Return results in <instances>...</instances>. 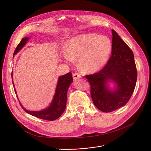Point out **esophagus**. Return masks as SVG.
Returning a JSON list of instances; mask_svg holds the SVG:
<instances>
[{
    "instance_id": "obj_1",
    "label": "esophagus",
    "mask_w": 151,
    "mask_h": 151,
    "mask_svg": "<svg viewBox=\"0 0 151 151\" xmlns=\"http://www.w3.org/2000/svg\"><path fill=\"white\" fill-rule=\"evenodd\" d=\"M73 80H78V79H80L81 78V76L80 74L79 73H75L73 75Z\"/></svg>"
}]
</instances>
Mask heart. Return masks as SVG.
Segmentation results:
<instances>
[{"label":"heart","instance_id":"1","mask_svg":"<svg viewBox=\"0 0 151 151\" xmlns=\"http://www.w3.org/2000/svg\"><path fill=\"white\" fill-rule=\"evenodd\" d=\"M111 50V42L106 36L86 34L71 40L63 58L68 62L80 58L81 68L87 72H93L105 65Z\"/></svg>","mask_w":151,"mask_h":151}]
</instances>
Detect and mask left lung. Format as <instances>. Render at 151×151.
I'll use <instances>...</instances> for the list:
<instances>
[{
	"mask_svg": "<svg viewBox=\"0 0 151 151\" xmlns=\"http://www.w3.org/2000/svg\"><path fill=\"white\" fill-rule=\"evenodd\" d=\"M112 52L105 67L86 75L91 84V98L99 110L109 113L125 105L135 88L137 70L132 51L112 29ZM111 82L114 88H109Z\"/></svg>",
	"mask_w": 151,
	"mask_h": 151,
	"instance_id": "1",
	"label": "left lung"
}]
</instances>
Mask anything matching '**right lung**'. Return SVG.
<instances>
[{
	"instance_id": "right-lung-1",
	"label": "right lung",
	"mask_w": 151,
	"mask_h": 151,
	"mask_svg": "<svg viewBox=\"0 0 151 151\" xmlns=\"http://www.w3.org/2000/svg\"><path fill=\"white\" fill-rule=\"evenodd\" d=\"M29 37H24L21 40V42L18 44L17 48H16L14 51V55L17 54L26 45V44L29 41ZM12 77L13 78V72L12 73ZM72 82L73 77L72 75H71L70 72L64 75L59 76L52 101L51 102L49 106L44 109L38 111H29L24 108L21 104V103L20 105L26 113L32 116H34L36 117L42 119L44 120L54 121L58 119L65 109L67 104V91L70 85ZM13 84L14 88L13 83ZM14 92L16 94H17L15 88Z\"/></svg>"
}]
</instances>
